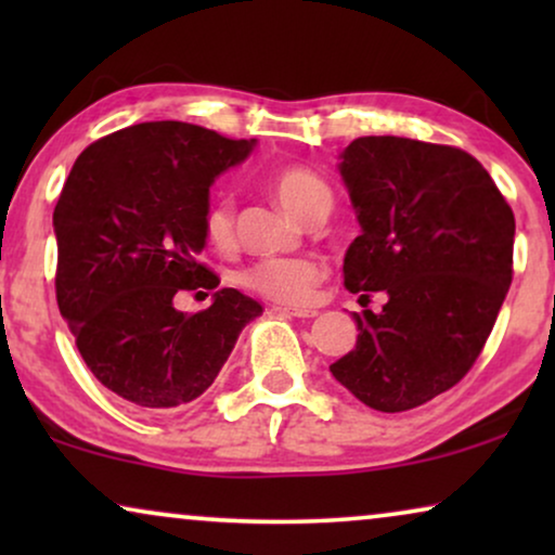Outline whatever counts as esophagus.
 Listing matches in <instances>:
<instances>
[{
  "label": "esophagus",
  "instance_id": "1",
  "mask_svg": "<svg viewBox=\"0 0 555 555\" xmlns=\"http://www.w3.org/2000/svg\"><path fill=\"white\" fill-rule=\"evenodd\" d=\"M275 313H285V315H293V318H313L318 315L313 308H291V306H272Z\"/></svg>",
  "mask_w": 555,
  "mask_h": 555
}]
</instances>
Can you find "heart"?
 Wrapping results in <instances>:
<instances>
[{
  "instance_id": "1",
  "label": "heart",
  "mask_w": 555,
  "mask_h": 555,
  "mask_svg": "<svg viewBox=\"0 0 555 555\" xmlns=\"http://www.w3.org/2000/svg\"><path fill=\"white\" fill-rule=\"evenodd\" d=\"M270 186L280 204L293 215L306 219L321 204L331 202V189L313 169L298 164L280 166L270 173ZM202 230L209 245L227 247L234 237V209L227 196H215L202 211ZM325 264L318 257H262L240 270L237 283L262 298L302 306L313 298L315 287L323 283Z\"/></svg>"
}]
</instances>
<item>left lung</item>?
I'll use <instances>...</instances> for the list:
<instances>
[{"mask_svg": "<svg viewBox=\"0 0 555 555\" xmlns=\"http://www.w3.org/2000/svg\"><path fill=\"white\" fill-rule=\"evenodd\" d=\"M340 177L361 222L344 283L389 300L353 313L359 340L331 371L376 412H406L482 353L513 283L515 217L485 166L444 143L363 135Z\"/></svg>", "mask_w": 555, "mask_h": 555, "instance_id": "1", "label": "left lung"}]
</instances>
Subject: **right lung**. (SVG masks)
Returning <instances> with one entry per match:
<instances>
[{
  "instance_id": "1",
  "label": "right lung",
  "mask_w": 555,
  "mask_h": 555,
  "mask_svg": "<svg viewBox=\"0 0 555 555\" xmlns=\"http://www.w3.org/2000/svg\"><path fill=\"white\" fill-rule=\"evenodd\" d=\"M255 141L181 120H151L82 151L55 204V295L75 346L105 389L166 412L202 397L240 331L262 315L234 287L186 315L181 291H215L199 260L209 186Z\"/></svg>"
}]
</instances>
